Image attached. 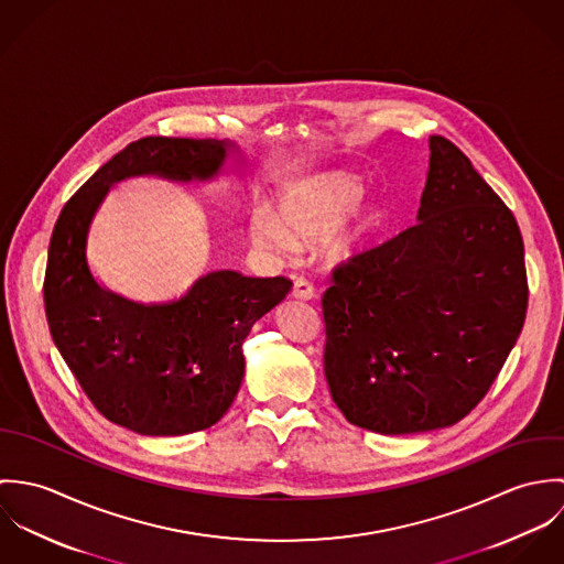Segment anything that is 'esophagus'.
<instances>
[{
	"mask_svg": "<svg viewBox=\"0 0 564 564\" xmlns=\"http://www.w3.org/2000/svg\"><path fill=\"white\" fill-rule=\"evenodd\" d=\"M293 295H295L297 300H313V297H315V286H313V282L306 280V278H295Z\"/></svg>",
	"mask_w": 564,
	"mask_h": 564,
	"instance_id": "1",
	"label": "esophagus"
}]
</instances>
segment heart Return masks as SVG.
Wrapping results in <instances>:
<instances>
[{"label": "heart", "mask_w": 564, "mask_h": 564, "mask_svg": "<svg viewBox=\"0 0 564 564\" xmlns=\"http://www.w3.org/2000/svg\"><path fill=\"white\" fill-rule=\"evenodd\" d=\"M362 197L365 186L354 175L332 173L308 180L282 197L280 217L271 208H258L251 215V237L269 249L325 241L360 206ZM378 221V210H360L356 219L332 239L329 253L334 258L349 256Z\"/></svg>", "instance_id": "obj_1"}]
</instances>
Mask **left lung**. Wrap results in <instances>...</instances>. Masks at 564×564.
I'll return each mask as SVG.
<instances>
[{
  "label": "left lung",
  "instance_id": "left-lung-1",
  "mask_svg": "<svg viewBox=\"0 0 564 564\" xmlns=\"http://www.w3.org/2000/svg\"><path fill=\"white\" fill-rule=\"evenodd\" d=\"M419 221L332 269L323 369L345 419L414 434L482 402L528 311L510 208L445 137H430Z\"/></svg>",
  "mask_w": 564,
  "mask_h": 564
}]
</instances>
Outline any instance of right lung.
<instances>
[{
    "label": "right lung",
    "instance_id": "obj_1",
    "mask_svg": "<svg viewBox=\"0 0 564 564\" xmlns=\"http://www.w3.org/2000/svg\"><path fill=\"white\" fill-rule=\"evenodd\" d=\"M226 143L148 137L99 166L54 226L43 282L52 338L90 403L145 436H180L215 425L241 387L242 340L293 282L239 271L202 275L173 302L139 304L101 289L86 264L88 224L108 186L130 175L208 180Z\"/></svg>",
    "mask_w": 564,
    "mask_h": 564
}]
</instances>
